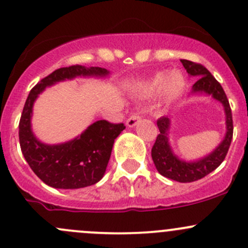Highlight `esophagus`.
Here are the masks:
<instances>
[{
  "label": "esophagus",
  "mask_w": 248,
  "mask_h": 248,
  "mask_svg": "<svg viewBox=\"0 0 248 248\" xmlns=\"http://www.w3.org/2000/svg\"><path fill=\"white\" fill-rule=\"evenodd\" d=\"M140 120V115L139 114H133L131 117H129L128 120L126 121V124L127 127H129V128H133V127H136L137 124H138Z\"/></svg>",
  "instance_id": "obj_1"
}]
</instances>
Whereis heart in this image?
<instances>
[{"label": "heart", "instance_id": "b5f03b06", "mask_svg": "<svg viewBox=\"0 0 248 248\" xmlns=\"http://www.w3.org/2000/svg\"><path fill=\"white\" fill-rule=\"evenodd\" d=\"M186 78L179 69L168 72H158L155 74L145 86L140 90L141 97H152L162 91L164 103L169 104L176 101L186 89Z\"/></svg>", "mask_w": 248, "mask_h": 248}]
</instances>
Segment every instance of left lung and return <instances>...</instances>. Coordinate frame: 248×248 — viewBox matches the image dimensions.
<instances>
[{
    "label": "left lung",
    "mask_w": 248,
    "mask_h": 248,
    "mask_svg": "<svg viewBox=\"0 0 248 248\" xmlns=\"http://www.w3.org/2000/svg\"><path fill=\"white\" fill-rule=\"evenodd\" d=\"M181 63L189 77L198 78L197 82L192 87L191 93L207 94L223 106L224 114H226V136L217 145L216 149L209 155L194 161H185L172 151L169 141L171 119L163 116L157 121L159 134L157 136L156 142L151 150V156L156 169L164 177L177 182H193L214 171L224 161L232 138V117L228 98L221 84L211 76V73L202 64L194 63L188 60H181Z\"/></svg>",
    "instance_id": "1"
}]
</instances>
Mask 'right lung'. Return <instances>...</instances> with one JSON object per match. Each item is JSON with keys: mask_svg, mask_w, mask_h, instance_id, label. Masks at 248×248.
<instances>
[{"mask_svg": "<svg viewBox=\"0 0 248 248\" xmlns=\"http://www.w3.org/2000/svg\"><path fill=\"white\" fill-rule=\"evenodd\" d=\"M109 74L108 69L101 67H64L42 79L30 91L19 124L20 147L30 168L47 186L77 189L97 184L107 170L115 139L126 127L99 120L68 141L46 144L32 131L34 102L46 87L60 81L74 78H107Z\"/></svg>", "mask_w": 248, "mask_h": 248, "instance_id": "1", "label": "right lung"}]
</instances>
